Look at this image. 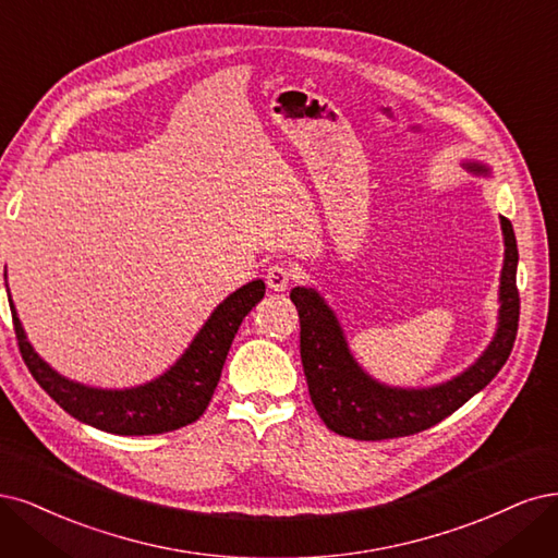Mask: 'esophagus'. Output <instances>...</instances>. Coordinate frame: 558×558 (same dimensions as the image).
<instances>
[{"instance_id": "34e87169", "label": "esophagus", "mask_w": 558, "mask_h": 558, "mask_svg": "<svg viewBox=\"0 0 558 558\" xmlns=\"http://www.w3.org/2000/svg\"><path fill=\"white\" fill-rule=\"evenodd\" d=\"M292 278H294V274H292V268L287 266V264H274L266 271V284L271 287L274 292H284L287 287H290Z\"/></svg>"}]
</instances>
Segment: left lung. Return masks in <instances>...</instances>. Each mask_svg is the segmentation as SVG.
<instances>
[{
  "instance_id": "obj_1",
  "label": "left lung",
  "mask_w": 558,
  "mask_h": 558,
  "mask_svg": "<svg viewBox=\"0 0 558 558\" xmlns=\"http://www.w3.org/2000/svg\"><path fill=\"white\" fill-rule=\"evenodd\" d=\"M471 173L492 175L482 161H463ZM502 268L498 284V322L492 343L452 380L430 387H391L375 380L350 352L343 327L315 287H294L301 322V364L311 401L327 428L354 440H385L420 434L452 415L487 387L508 362L519 325L517 239L508 218L500 215Z\"/></svg>"
}]
</instances>
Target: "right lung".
<instances>
[{"mask_svg":"<svg viewBox=\"0 0 558 558\" xmlns=\"http://www.w3.org/2000/svg\"><path fill=\"white\" fill-rule=\"evenodd\" d=\"M264 280H253L229 294L210 313L204 327L192 338L187 350L175 364L150 383L128 389L89 387L60 375L34 352L11 301L17 345L29 373L48 397L83 424L118 436H153L187 426L204 415L215 387L220 383L222 366L231 340L243 317L264 299Z\"/></svg>","mask_w":558,"mask_h":558,"instance_id":"obj_1","label":"right lung"}]
</instances>
